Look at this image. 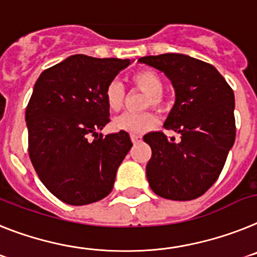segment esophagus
Wrapping results in <instances>:
<instances>
[{
	"mask_svg": "<svg viewBox=\"0 0 257 257\" xmlns=\"http://www.w3.org/2000/svg\"><path fill=\"white\" fill-rule=\"evenodd\" d=\"M131 138L133 144H140V142H142V136L140 135H132Z\"/></svg>",
	"mask_w": 257,
	"mask_h": 257,
	"instance_id": "esophagus-1",
	"label": "esophagus"
}]
</instances>
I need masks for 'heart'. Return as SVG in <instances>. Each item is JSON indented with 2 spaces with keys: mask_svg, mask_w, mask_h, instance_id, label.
I'll use <instances>...</instances> for the list:
<instances>
[{
  "mask_svg": "<svg viewBox=\"0 0 257 257\" xmlns=\"http://www.w3.org/2000/svg\"><path fill=\"white\" fill-rule=\"evenodd\" d=\"M131 82L133 86L147 94L146 107L151 106L154 108H162L164 106V98H163L164 80L159 72H156L153 68H144L132 75ZM124 98H125V91L119 81L113 80L106 86L104 99L107 107L111 111H119L124 104ZM156 122L158 120L151 112H125L113 120L112 126L115 131L126 132L131 135H141L153 129Z\"/></svg>",
  "mask_w": 257,
  "mask_h": 257,
  "instance_id": "1",
  "label": "heart"
}]
</instances>
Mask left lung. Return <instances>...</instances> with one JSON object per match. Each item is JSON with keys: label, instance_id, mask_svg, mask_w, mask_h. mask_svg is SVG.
Returning <instances> with one entry per match:
<instances>
[{"label": "left lung", "instance_id": "obj_1", "mask_svg": "<svg viewBox=\"0 0 257 257\" xmlns=\"http://www.w3.org/2000/svg\"><path fill=\"white\" fill-rule=\"evenodd\" d=\"M138 61L163 71L173 84L176 102L164 128L181 135L178 142L163 132L144 137L151 147L149 185L166 199H196L217 181L235 140L233 89L212 64L189 55L168 53Z\"/></svg>", "mask_w": 257, "mask_h": 257}]
</instances>
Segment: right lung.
Instances as JSON below:
<instances>
[{
    "instance_id": "obj_1",
    "label": "right lung",
    "mask_w": 257,
    "mask_h": 257,
    "mask_svg": "<svg viewBox=\"0 0 257 257\" xmlns=\"http://www.w3.org/2000/svg\"><path fill=\"white\" fill-rule=\"evenodd\" d=\"M129 64L76 54L36 81L26 110L28 154L42 184L67 204L84 206L108 195L133 146L126 132L97 133L110 121L106 86Z\"/></svg>"
}]
</instances>
